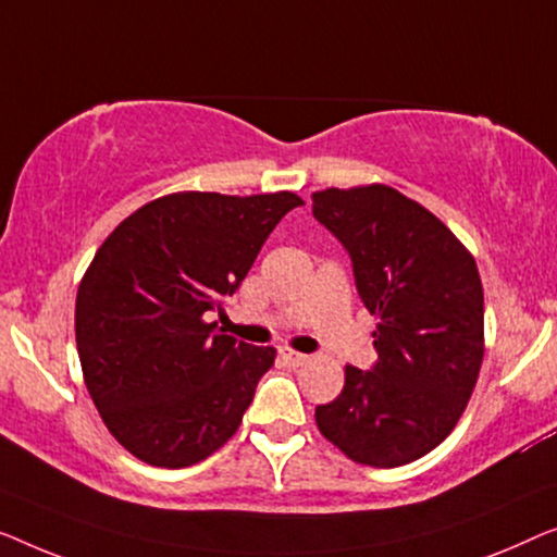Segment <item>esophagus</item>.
<instances>
[{
    "mask_svg": "<svg viewBox=\"0 0 557 557\" xmlns=\"http://www.w3.org/2000/svg\"><path fill=\"white\" fill-rule=\"evenodd\" d=\"M280 358H282V363L289 366V368L302 366L305 360H308V356H305V354H297V350H289V348H280Z\"/></svg>",
    "mask_w": 557,
    "mask_h": 557,
    "instance_id": "esophagus-1",
    "label": "esophagus"
}]
</instances>
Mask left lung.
<instances>
[{"label":"left lung","instance_id":"obj_1","mask_svg":"<svg viewBox=\"0 0 557 557\" xmlns=\"http://www.w3.org/2000/svg\"><path fill=\"white\" fill-rule=\"evenodd\" d=\"M312 216L354 264L379 318L371 371L315 409L327 442L358 465L401 467L444 442L472 396L484 356V293L474 257L421 203L391 186L312 194Z\"/></svg>","mask_w":557,"mask_h":557}]
</instances>
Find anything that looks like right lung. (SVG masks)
<instances>
[{
  "label": "right lung",
  "instance_id": "obj_1",
  "mask_svg": "<svg viewBox=\"0 0 557 557\" xmlns=\"http://www.w3.org/2000/svg\"><path fill=\"white\" fill-rule=\"evenodd\" d=\"M293 191L169 194L115 226L85 272L75 341L111 434L146 465L182 469L230 438L275 348L207 323L237 293Z\"/></svg>",
  "mask_w": 557,
  "mask_h": 557
}]
</instances>
